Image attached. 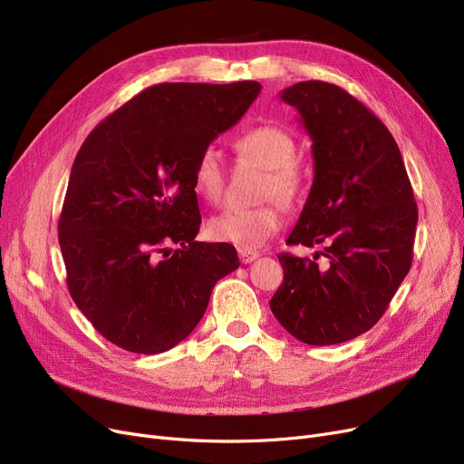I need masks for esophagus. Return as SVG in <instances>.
Instances as JSON below:
<instances>
[{
	"label": "esophagus",
	"instance_id": "1",
	"mask_svg": "<svg viewBox=\"0 0 464 464\" xmlns=\"http://www.w3.org/2000/svg\"><path fill=\"white\" fill-rule=\"evenodd\" d=\"M259 257V252H256V250H238V259H240V263H252V261H256Z\"/></svg>",
	"mask_w": 464,
	"mask_h": 464
}]
</instances>
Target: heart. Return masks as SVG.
Segmentation results:
<instances>
[{"label":"heart","mask_w":464,"mask_h":464,"mask_svg":"<svg viewBox=\"0 0 464 464\" xmlns=\"http://www.w3.org/2000/svg\"><path fill=\"white\" fill-rule=\"evenodd\" d=\"M237 150L265 167L261 198L291 205L304 186V170L295 158V139L278 126H257L242 133ZM193 188L199 198L216 203L224 193V169L214 146H205L193 167ZM282 227V205L271 199L250 208H227L214 216L207 229L214 240L242 250H256Z\"/></svg>","instance_id":"b5f03b06"}]
</instances>
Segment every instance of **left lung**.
Here are the masks:
<instances>
[{
    "label": "left lung",
    "mask_w": 464,
    "mask_h": 464,
    "mask_svg": "<svg viewBox=\"0 0 464 464\" xmlns=\"http://www.w3.org/2000/svg\"><path fill=\"white\" fill-rule=\"evenodd\" d=\"M280 97L301 114L314 156L308 199L285 242L325 248L314 259L278 256L284 282L271 310L301 343L340 344L376 325L408 275L418 205L393 135L352 93L304 81Z\"/></svg>",
    "instance_id": "obj_1"
}]
</instances>
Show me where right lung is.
<instances>
[{
    "label": "right lung",
    "mask_w": 464,
    "mask_h": 464,
    "mask_svg": "<svg viewBox=\"0 0 464 464\" xmlns=\"http://www.w3.org/2000/svg\"><path fill=\"white\" fill-rule=\"evenodd\" d=\"M259 92L254 81L156 84L82 142L58 238L72 301L118 348L150 355L177 346L201 322L216 282L238 269L227 242L195 240L193 167Z\"/></svg>",
    "instance_id": "add662e5"
}]
</instances>
